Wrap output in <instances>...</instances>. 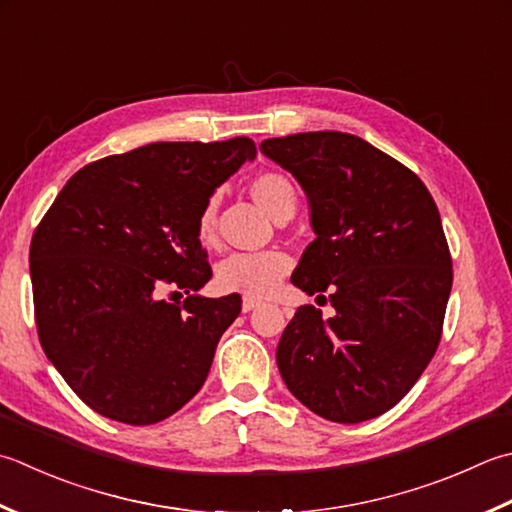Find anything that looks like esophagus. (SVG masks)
I'll return each mask as SVG.
<instances>
[{"label":"esophagus","instance_id":"obj_1","mask_svg":"<svg viewBox=\"0 0 512 512\" xmlns=\"http://www.w3.org/2000/svg\"><path fill=\"white\" fill-rule=\"evenodd\" d=\"M259 306V299H255V297H244L242 299V310L244 313H250V310H255Z\"/></svg>","mask_w":512,"mask_h":512}]
</instances>
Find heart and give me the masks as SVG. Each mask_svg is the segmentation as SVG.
Returning a JSON list of instances; mask_svg holds the SVG:
<instances>
[{
  "instance_id": "obj_1",
  "label": "heart",
  "mask_w": 512,
  "mask_h": 512,
  "mask_svg": "<svg viewBox=\"0 0 512 512\" xmlns=\"http://www.w3.org/2000/svg\"><path fill=\"white\" fill-rule=\"evenodd\" d=\"M259 208L275 222L290 219L297 208V190L284 173H262L250 182ZM217 213L219 199L210 197L197 217V237L204 246L217 244ZM290 270V259L284 253H259V255H230L215 268V284L224 293H237L244 297H268Z\"/></svg>"
}]
</instances>
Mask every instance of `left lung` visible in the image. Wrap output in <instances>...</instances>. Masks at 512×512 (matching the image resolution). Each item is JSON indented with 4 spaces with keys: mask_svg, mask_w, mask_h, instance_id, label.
<instances>
[{
    "mask_svg": "<svg viewBox=\"0 0 512 512\" xmlns=\"http://www.w3.org/2000/svg\"><path fill=\"white\" fill-rule=\"evenodd\" d=\"M259 150L304 188L317 235L290 282L328 293L335 308L328 319L297 308L277 346L279 373L330 422L379 417L413 388L442 337L453 262L435 199L357 135L297 133Z\"/></svg>",
    "mask_w": 512,
    "mask_h": 512,
    "instance_id": "8db88e82",
    "label": "left lung"
}]
</instances>
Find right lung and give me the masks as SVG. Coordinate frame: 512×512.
Here are the masks:
<instances>
[{"mask_svg":"<svg viewBox=\"0 0 512 512\" xmlns=\"http://www.w3.org/2000/svg\"><path fill=\"white\" fill-rule=\"evenodd\" d=\"M255 155L248 137L110 155L77 170L39 222L30 242L39 342L95 413L157 424L204 386L242 297L197 295L213 277L197 217ZM166 285L185 290L184 305L161 299Z\"/></svg>","mask_w":512,"mask_h":512,"instance_id":"right-lung-1","label":"right lung"}]
</instances>
